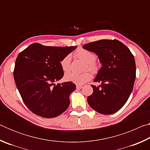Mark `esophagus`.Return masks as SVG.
<instances>
[{
	"instance_id": "1",
	"label": "esophagus",
	"mask_w": 150,
	"mask_h": 150,
	"mask_svg": "<svg viewBox=\"0 0 150 150\" xmlns=\"http://www.w3.org/2000/svg\"><path fill=\"white\" fill-rule=\"evenodd\" d=\"M83 87L82 85H76V88H77V89H80V88H81Z\"/></svg>"
}]
</instances>
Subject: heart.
<instances>
[{
	"mask_svg": "<svg viewBox=\"0 0 150 150\" xmlns=\"http://www.w3.org/2000/svg\"><path fill=\"white\" fill-rule=\"evenodd\" d=\"M75 55L79 59L86 63L85 69H89L93 73H96L98 70V65L96 62V55L87 50L83 48H79L75 52ZM60 65L64 72L69 71L71 67V57L69 55H65L60 61ZM92 78L91 73L87 71L82 73L69 72L66 73L65 79L68 81H71L77 85H83L87 82Z\"/></svg>",
	"mask_w": 150,
	"mask_h": 150,
	"instance_id": "1",
	"label": "heart"
}]
</instances>
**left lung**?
Wrapping results in <instances>:
<instances>
[{
	"label": "left lung",
	"mask_w": 150,
	"mask_h": 150,
	"mask_svg": "<svg viewBox=\"0 0 150 150\" xmlns=\"http://www.w3.org/2000/svg\"><path fill=\"white\" fill-rule=\"evenodd\" d=\"M98 55L103 67L91 85L93 93L87 98L93 110L103 115H112L125 105L133 89L136 63L128 47L117 40H101L83 46Z\"/></svg>",
	"instance_id": "8db88e82"
}]
</instances>
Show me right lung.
<instances>
[{
    "mask_svg": "<svg viewBox=\"0 0 150 150\" xmlns=\"http://www.w3.org/2000/svg\"><path fill=\"white\" fill-rule=\"evenodd\" d=\"M74 46H45L34 43L18 55L14 69L16 87L24 103L35 115L54 118L69 107L74 83H54L63 77L60 61Z\"/></svg>",
    "mask_w": 150,
    "mask_h": 150,
    "instance_id": "add662e5",
    "label": "right lung"
}]
</instances>
